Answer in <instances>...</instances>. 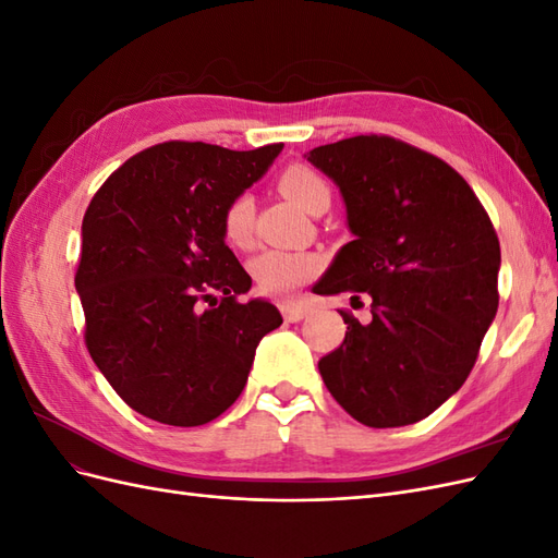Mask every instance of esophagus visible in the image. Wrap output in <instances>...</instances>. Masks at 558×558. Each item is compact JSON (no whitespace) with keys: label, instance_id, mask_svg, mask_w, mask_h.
Returning <instances> with one entry per match:
<instances>
[{"label":"esophagus","instance_id":"34e87169","mask_svg":"<svg viewBox=\"0 0 558 558\" xmlns=\"http://www.w3.org/2000/svg\"><path fill=\"white\" fill-rule=\"evenodd\" d=\"M281 314L286 320H289V324H295V320H302L310 314V307L302 305V302H283Z\"/></svg>","mask_w":558,"mask_h":558}]
</instances>
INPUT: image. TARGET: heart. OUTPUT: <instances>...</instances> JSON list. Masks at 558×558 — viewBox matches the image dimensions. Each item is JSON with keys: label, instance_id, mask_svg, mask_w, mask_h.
<instances>
[{"label": "heart", "instance_id": "1", "mask_svg": "<svg viewBox=\"0 0 558 558\" xmlns=\"http://www.w3.org/2000/svg\"><path fill=\"white\" fill-rule=\"evenodd\" d=\"M279 191L289 197L293 205L305 211H314L318 205H328L330 189L326 179L314 172L307 165H289L279 174ZM223 232L230 244L248 246L253 232V199L242 193L230 199L223 211ZM251 275L260 289L269 295H291L302 283H307L318 269L320 258L310 251H283L265 248L251 260Z\"/></svg>", "mask_w": 558, "mask_h": 558}]
</instances>
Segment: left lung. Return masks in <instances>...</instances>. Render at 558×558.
Instances as JSON below:
<instances>
[{
	"instance_id": "8db88e82",
	"label": "left lung",
	"mask_w": 558,
	"mask_h": 558,
	"mask_svg": "<svg viewBox=\"0 0 558 558\" xmlns=\"http://www.w3.org/2000/svg\"><path fill=\"white\" fill-rule=\"evenodd\" d=\"M305 158L340 189L353 234L314 293L373 298L369 324L340 312L344 342L318 373L361 424H416L463 386L496 318L492 218L447 162L391 137L361 134Z\"/></svg>"
}]
</instances>
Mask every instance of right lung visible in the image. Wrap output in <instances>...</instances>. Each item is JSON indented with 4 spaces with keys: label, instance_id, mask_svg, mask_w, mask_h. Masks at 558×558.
Returning <instances> with one entry per match:
<instances>
[{
    "label": "right lung",
    "instance_id": "right-lung-1",
    "mask_svg": "<svg viewBox=\"0 0 558 558\" xmlns=\"http://www.w3.org/2000/svg\"><path fill=\"white\" fill-rule=\"evenodd\" d=\"M281 148L158 144L90 199L74 279L86 347L134 412L167 426L209 424L240 398L258 342L281 326L272 302L238 300L251 277L223 232L230 199Z\"/></svg>",
    "mask_w": 558,
    "mask_h": 558
}]
</instances>
